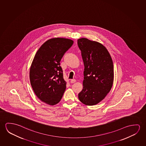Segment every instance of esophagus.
Here are the masks:
<instances>
[{
	"instance_id": "esophagus-1",
	"label": "esophagus",
	"mask_w": 146,
	"mask_h": 146,
	"mask_svg": "<svg viewBox=\"0 0 146 146\" xmlns=\"http://www.w3.org/2000/svg\"><path fill=\"white\" fill-rule=\"evenodd\" d=\"M76 82V80L75 79H72L70 80V82L71 83H75Z\"/></svg>"
}]
</instances>
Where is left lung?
<instances>
[{"instance_id": "left-lung-1", "label": "left lung", "mask_w": 146, "mask_h": 146, "mask_svg": "<svg viewBox=\"0 0 146 146\" xmlns=\"http://www.w3.org/2000/svg\"><path fill=\"white\" fill-rule=\"evenodd\" d=\"M77 43L84 65L83 89L78 98L86 105H94L105 98L112 87V60L100 43L82 38L78 39Z\"/></svg>"}]
</instances>
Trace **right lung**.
Returning a JSON list of instances; mask_svg holds the SVG:
<instances>
[{"instance_id":"right-lung-1","label":"right lung","mask_w":146,"mask_h":146,"mask_svg":"<svg viewBox=\"0 0 146 146\" xmlns=\"http://www.w3.org/2000/svg\"><path fill=\"white\" fill-rule=\"evenodd\" d=\"M73 41L64 38L50 39L36 52L30 69L34 92L41 101L54 105L61 101L66 88L60 61Z\"/></svg>"}]
</instances>
